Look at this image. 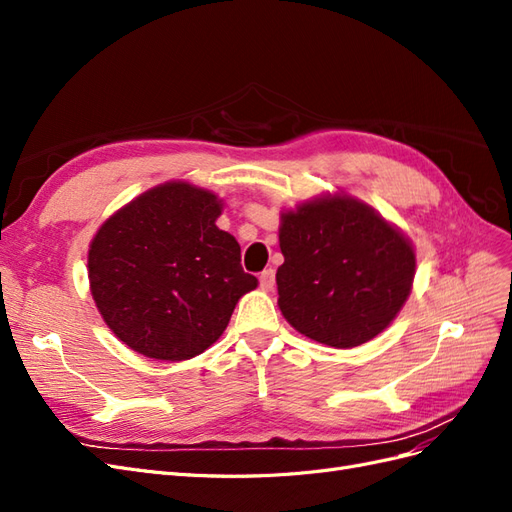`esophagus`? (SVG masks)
<instances>
[{
	"label": "esophagus",
	"mask_w": 512,
	"mask_h": 512,
	"mask_svg": "<svg viewBox=\"0 0 512 512\" xmlns=\"http://www.w3.org/2000/svg\"><path fill=\"white\" fill-rule=\"evenodd\" d=\"M273 286H275V271L265 269L260 273V288L262 290H273Z\"/></svg>",
	"instance_id": "1"
}]
</instances>
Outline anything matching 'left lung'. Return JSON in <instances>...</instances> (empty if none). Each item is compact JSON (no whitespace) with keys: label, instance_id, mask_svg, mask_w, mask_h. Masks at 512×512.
Here are the masks:
<instances>
[{"label":"left lung","instance_id":"1","mask_svg":"<svg viewBox=\"0 0 512 512\" xmlns=\"http://www.w3.org/2000/svg\"><path fill=\"white\" fill-rule=\"evenodd\" d=\"M277 305L301 335L333 348L369 342L406 303L416 258L410 241L350 196L282 215Z\"/></svg>","mask_w":512,"mask_h":512}]
</instances>
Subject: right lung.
<instances>
[{"instance_id": "1", "label": "right lung", "mask_w": 512, "mask_h": 512, "mask_svg": "<svg viewBox=\"0 0 512 512\" xmlns=\"http://www.w3.org/2000/svg\"><path fill=\"white\" fill-rule=\"evenodd\" d=\"M222 205L190 183H164L108 218L89 247V284L111 331L134 352L185 361L218 339L258 286Z\"/></svg>"}]
</instances>
